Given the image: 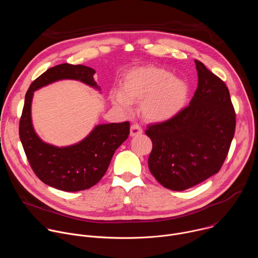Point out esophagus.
<instances>
[{
  "label": "esophagus",
  "instance_id": "1",
  "mask_svg": "<svg viewBox=\"0 0 258 258\" xmlns=\"http://www.w3.org/2000/svg\"><path fill=\"white\" fill-rule=\"evenodd\" d=\"M143 133V128L140 124L138 123H134L131 126V136L132 137H136V136H140Z\"/></svg>",
  "mask_w": 258,
  "mask_h": 258
}]
</instances>
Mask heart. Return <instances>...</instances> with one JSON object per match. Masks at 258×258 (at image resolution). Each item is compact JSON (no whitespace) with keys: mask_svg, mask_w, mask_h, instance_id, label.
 <instances>
[{"mask_svg":"<svg viewBox=\"0 0 258 258\" xmlns=\"http://www.w3.org/2000/svg\"><path fill=\"white\" fill-rule=\"evenodd\" d=\"M188 84L170 71L157 66L137 67L123 78L122 90L110 92L111 101L123 111L132 102H142V113L151 121H164L180 112L187 103Z\"/></svg>","mask_w":258,"mask_h":258,"instance_id":"obj_1","label":"heart"}]
</instances>
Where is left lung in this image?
I'll return each mask as SVG.
<instances>
[{"label":"left lung","instance_id":"1","mask_svg":"<svg viewBox=\"0 0 258 258\" xmlns=\"http://www.w3.org/2000/svg\"><path fill=\"white\" fill-rule=\"evenodd\" d=\"M195 63L198 87L189 106L145 132L153 145L149 169L172 191L187 190L217 173L235 134L236 113L228 87L202 62Z\"/></svg>","mask_w":258,"mask_h":258}]
</instances>
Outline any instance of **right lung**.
Returning a JSON list of instances; mask_svg holds the SVG:
<instances>
[{
    "mask_svg": "<svg viewBox=\"0 0 258 258\" xmlns=\"http://www.w3.org/2000/svg\"><path fill=\"white\" fill-rule=\"evenodd\" d=\"M95 72L85 65L59 64L34 80L25 95L19 121L25 155L36 176L61 191L78 192L95 186L105 174L115 150L127 139L130 122L99 124L80 143L59 148L44 143L33 130L30 115L33 92L61 80L80 81L100 90L94 80Z\"/></svg>",
    "mask_w": 258,
    "mask_h": 258,
    "instance_id": "1",
    "label": "right lung"
}]
</instances>
